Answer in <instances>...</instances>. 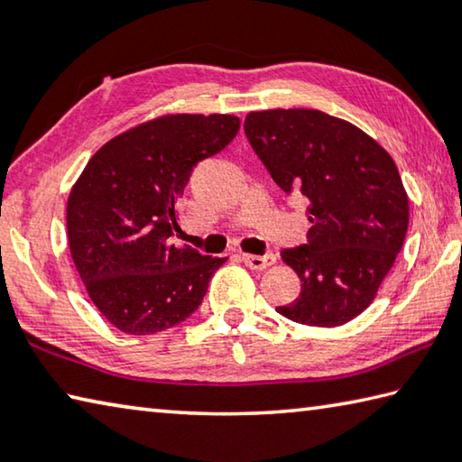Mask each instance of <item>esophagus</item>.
Instances as JSON below:
<instances>
[{
  "label": "esophagus",
  "instance_id": "34e87169",
  "mask_svg": "<svg viewBox=\"0 0 462 462\" xmlns=\"http://www.w3.org/2000/svg\"><path fill=\"white\" fill-rule=\"evenodd\" d=\"M242 261H245V264L250 269L263 271V269L271 267V264H275L277 256L275 254H263V256H259V254H242Z\"/></svg>",
  "mask_w": 462,
  "mask_h": 462
}]
</instances>
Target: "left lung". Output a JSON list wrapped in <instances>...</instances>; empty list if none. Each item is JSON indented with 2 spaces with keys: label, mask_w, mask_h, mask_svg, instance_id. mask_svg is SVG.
<instances>
[{
  "label": "left lung",
  "mask_w": 462,
  "mask_h": 462,
  "mask_svg": "<svg viewBox=\"0 0 462 462\" xmlns=\"http://www.w3.org/2000/svg\"><path fill=\"white\" fill-rule=\"evenodd\" d=\"M245 132L281 189L306 195L308 245L281 253L301 293L281 316L342 326L371 306L408 232L400 171L377 140L319 109L250 112Z\"/></svg>",
  "instance_id": "left-lung-1"
}]
</instances>
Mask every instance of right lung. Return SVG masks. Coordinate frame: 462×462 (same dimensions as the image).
I'll return each instance as SVG.
<instances>
[{"mask_svg": "<svg viewBox=\"0 0 462 462\" xmlns=\"http://www.w3.org/2000/svg\"><path fill=\"white\" fill-rule=\"evenodd\" d=\"M230 114H169L122 132L91 156L67 201L85 289L109 324L134 336L181 324L226 259L171 245L193 167L238 134Z\"/></svg>", "mask_w": 462, "mask_h": 462, "instance_id": "add662e5", "label": "right lung"}]
</instances>
